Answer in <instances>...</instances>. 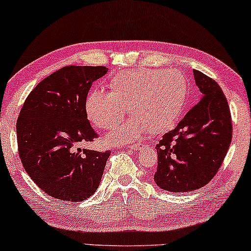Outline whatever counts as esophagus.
<instances>
[{
  "mask_svg": "<svg viewBox=\"0 0 251 251\" xmlns=\"http://www.w3.org/2000/svg\"><path fill=\"white\" fill-rule=\"evenodd\" d=\"M142 147H144V145L142 144H136V145H133V146H131V149H134V151H139V149H141Z\"/></svg>",
  "mask_w": 251,
  "mask_h": 251,
  "instance_id": "1",
  "label": "esophagus"
}]
</instances>
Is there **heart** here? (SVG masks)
<instances>
[{"label":"heart","instance_id":"b5f03b06","mask_svg":"<svg viewBox=\"0 0 251 251\" xmlns=\"http://www.w3.org/2000/svg\"><path fill=\"white\" fill-rule=\"evenodd\" d=\"M110 93L96 89L85 100V112L104 131L116 127L127 113L133 116L107 135V142H129L149 132L160 134L175 125L189 98V83L182 73L136 68L111 78Z\"/></svg>","mask_w":251,"mask_h":251}]
</instances>
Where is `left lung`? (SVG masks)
Returning a JSON list of instances; mask_svg holds the SVG:
<instances>
[{
	"instance_id": "1",
	"label": "left lung",
	"mask_w": 251,
	"mask_h": 251,
	"mask_svg": "<svg viewBox=\"0 0 251 251\" xmlns=\"http://www.w3.org/2000/svg\"><path fill=\"white\" fill-rule=\"evenodd\" d=\"M193 76L201 93L199 103L155 147L154 180L169 192L193 191L210 182L224 162L233 135L229 105L220 85L199 71H193Z\"/></svg>"
}]
</instances>
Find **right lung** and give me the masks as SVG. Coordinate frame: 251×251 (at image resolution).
<instances>
[{
    "label": "right lung",
    "instance_id": "right-lung-1",
    "mask_svg": "<svg viewBox=\"0 0 251 251\" xmlns=\"http://www.w3.org/2000/svg\"><path fill=\"white\" fill-rule=\"evenodd\" d=\"M104 66H67L47 76L28 94L18 116V153L27 175L53 198L83 201L98 189L111 151H81L97 133L85 112L91 85Z\"/></svg>",
    "mask_w": 251,
    "mask_h": 251
}]
</instances>
